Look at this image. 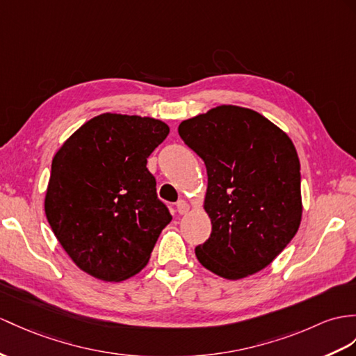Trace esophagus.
<instances>
[{"label": "esophagus", "instance_id": "34e87169", "mask_svg": "<svg viewBox=\"0 0 356 356\" xmlns=\"http://www.w3.org/2000/svg\"><path fill=\"white\" fill-rule=\"evenodd\" d=\"M177 210L179 214H186L190 210V205L187 201H184V199H181V201L177 202Z\"/></svg>", "mask_w": 356, "mask_h": 356}]
</instances>
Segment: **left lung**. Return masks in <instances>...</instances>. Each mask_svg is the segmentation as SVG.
Returning a JSON list of instances; mask_svg holds the SVG:
<instances>
[{"instance_id": "left-lung-1", "label": "left lung", "mask_w": 356, "mask_h": 356, "mask_svg": "<svg viewBox=\"0 0 356 356\" xmlns=\"http://www.w3.org/2000/svg\"><path fill=\"white\" fill-rule=\"evenodd\" d=\"M178 133L205 163L204 210L211 234L197 261L225 280L270 264L302 219L300 163L291 138L259 113L219 106L183 120Z\"/></svg>"}]
</instances>
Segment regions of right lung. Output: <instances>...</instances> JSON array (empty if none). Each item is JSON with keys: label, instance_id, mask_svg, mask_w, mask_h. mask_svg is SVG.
<instances>
[{"label": "right lung", "instance_id": "add662e5", "mask_svg": "<svg viewBox=\"0 0 356 356\" xmlns=\"http://www.w3.org/2000/svg\"><path fill=\"white\" fill-rule=\"evenodd\" d=\"M168 134L159 119L102 113L54 155L47 219L66 254L93 278L119 282L140 272L172 220L146 168Z\"/></svg>", "mask_w": 356, "mask_h": 356}]
</instances>
